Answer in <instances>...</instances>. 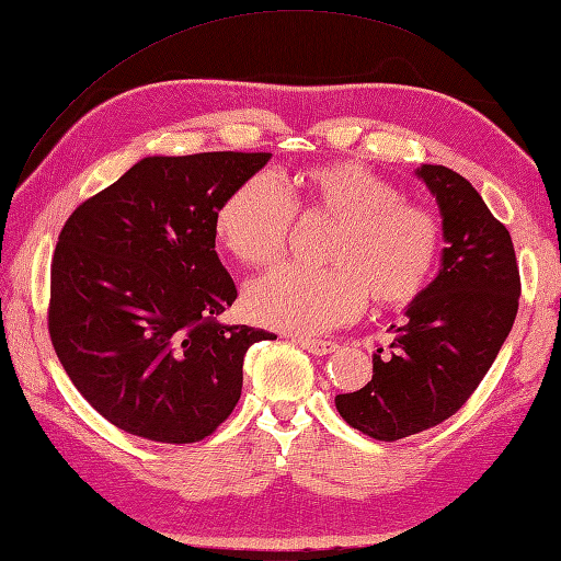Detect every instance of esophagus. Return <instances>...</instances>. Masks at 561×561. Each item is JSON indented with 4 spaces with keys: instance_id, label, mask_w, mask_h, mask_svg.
I'll return each instance as SVG.
<instances>
[{
    "instance_id": "34e87169",
    "label": "esophagus",
    "mask_w": 561,
    "mask_h": 561,
    "mask_svg": "<svg viewBox=\"0 0 561 561\" xmlns=\"http://www.w3.org/2000/svg\"><path fill=\"white\" fill-rule=\"evenodd\" d=\"M295 343L299 347H305L307 352L311 354H319V357H323V354H331L337 350V343L335 340H317V337H295Z\"/></svg>"
}]
</instances>
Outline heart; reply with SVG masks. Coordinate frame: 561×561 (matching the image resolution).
I'll use <instances>...</instances> for the list:
<instances>
[{
    "label": "heart",
    "mask_w": 561,
    "mask_h": 561,
    "mask_svg": "<svg viewBox=\"0 0 561 561\" xmlns=\"http://www.w3.org/2000/svg\"><path fill=\"white\" fill-rule=\"evenodd\" d=\"M295 216L333 224L321 244L328 268H280L252 280L242 307L262 325L328 331L359 317L368 297L380 309H402L426 293L438 268L440 218L359 161L299 173L290 197L256 173L218 207L214 233L238 262L266 268L288 254Z\"/></svg>",
    "instance_id": "b5f03b06"
}]
</instances>
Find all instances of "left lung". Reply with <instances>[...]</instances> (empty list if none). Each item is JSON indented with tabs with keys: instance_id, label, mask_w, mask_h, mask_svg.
<instances>
[{
	"instance_id": "obj_1",
	"label": "left lung",
	"mask_w": 561,
	"mask_h": 561,
	"mask_svg": "<svg viewBox=\"0 0 561 561\" xmlns=\"http://www.w3.org/2000/svg\"><path fill=\"white\" fill-rule=\"evenodd\" d=\"M416 173L440 204L443 268L407 323L390 328V347L376 350L371 380L335 398L352 428L386 443L459 412L507 340L522 295L510 230L467 178L433 163Z\"/></svg>"
}]
</instances>
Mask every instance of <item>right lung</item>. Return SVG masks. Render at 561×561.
I'll list each match as a JSON object with an SVG mask.
<instances>
[{
	"instance_id": "obj_1",
	"label": "right lung",
	"mask_w": 561,
	"mask_h": 561,
	"mask_svg": "<svg viewBox=\"0 0 561 561\" xmlns=\"http://www.w3.org/2000/svg\"><path fill=\"white\" fill-rule=\"evenodd\" d=\"M268 159L147 157L64 224L49 337L71 383L116 428L154 443L204 440L240 400L244 354L276 337L218 321L238 290L214 233L224 199Z\"/></svg>"
}]
</instances>
